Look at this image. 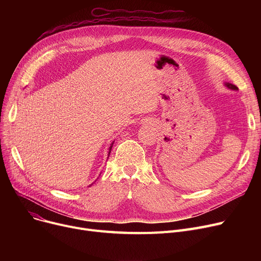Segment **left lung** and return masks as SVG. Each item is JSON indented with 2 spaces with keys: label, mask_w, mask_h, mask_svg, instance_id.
<instances>
[{
  "label": "left lung",
  "mask_w": 261,
  "mask_h": 261,
  "mask_svg": "<svg viewBox=\"0 0 261 261\" xmlns=\"http://www.w3.org/2000/svg\"><path fill=\"white\" fill-rule=\"evenodd\" d=\"M226 87H227V88H229V89H231V90H238V88H237L236 86L231 85V84H226Z\"/></svg>",
  "instance_id": "left-lung-1"
}]
</instances>
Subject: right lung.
Segmentation results:
<instances>
[{"instance_id": "1", "label": "right lung", "mask_w": 261, "mask_h": 261, "mask_svg": "<svg viewBox=\"0 0 261 261\" xmlns=\"http://www.w3.org/2000/svg\"><path fill=\"white\" fill-rule=\"evenodd\" d=\"M112 145H113V144H112ZM111 149H112V146L110 147V151H109V154H110V152H111Z\"/></svg>"}]
</instances>
